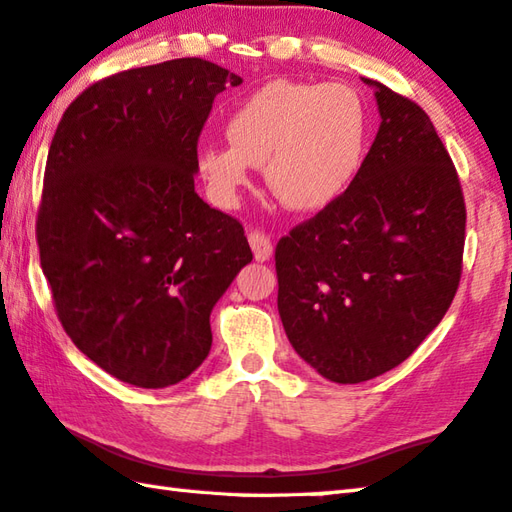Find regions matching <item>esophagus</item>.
I'll return each instance as SVG.
<instances>
[{
    "label": "esophagus",
    "instance_id": "34e87169",
    "mask_svg": "<svg viewBox=\"0 0 512 512\" xmlns=\"http://www.w3.org/2000/svg\"><path fill=\"white\" fill-rule=\"evenodd\" d=\"M249 245H251V251H254V258L256 261H270V256H272V240H270V236H267V233L263 231V229H258V227H254V229H249Z\"/></svg>",
    "mask_w": 512,
    "mask_h": 512
}]
</instances>
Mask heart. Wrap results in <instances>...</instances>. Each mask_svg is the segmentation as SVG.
Here are the masks:
<instances>
[{
    "label": "heart",
    "instance_id": "heart-1",
    "mask_svg": "<svg viewBox=\"0 0 512 512\" xmlns=\"http://www.w3.org/2000/svg\"><path fill=\"white\" fill-rule=\"evenodd\" d=\"M229 143L197 152V173L220 206H233L263 166L270 191L292 211H317L337 200L360 170L369 112L342 83L270 80L233 107Z\"/></svg>",
    "mask_w": 512,
    "mask_h": 512
}]
</instances>
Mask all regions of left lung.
Returning a JSON list of instances; mask_svg holds the SVG:
<instances>
[{"mask_svg":"<svg viewBox=\"0 0 512 512\" xmlns=\"http://www.w3.org/2000/svg\"><path fill=\"white\" fill-rule=\"evenodd\" d=\"M380 130L346 191L276 245L279 315L303 360L357 384L396 369L459 290L465 200L427 112L378 80Z\"/></svg>","mask_w":512,"mask_h":512,"instance_id":"1","label":"left lung"}]
</instances>
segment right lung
<instances>
[{"label":"right lung","instance_id":"obj_1","mask_svg":"<svg viewBox=\"0 0 512 512\" xmlns=\"http://www.w3.org/2000/svg\"><path fill=\"white\" fill-rule=\"evenodd\" d=\"M242 78L202 58L128 69L62 114L35 220L65 333L116 380L164 389L211 351V310L251 263L242 224L195 193L213 98Z\"/></svg>","mask_w":512,"mask_h":512}]
</instances>
